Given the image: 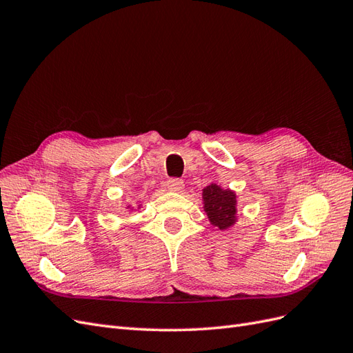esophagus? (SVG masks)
<instances>
[{
	"label": "esophagus",
	"instance_id": "obj_1",
	"mask_svg": "<svg viewBox=\"0 0 353 353\" xmlns=\"http://www.w3.org/2000/svg\"><path fill=\"white\" fill-rule=\"evenodd\" d=\"M168 188L170 191H175V193H181L184 190V181L179 178H170L168 181Z\"/></svg>",
	"mask_w": 353,
	"mask_h": 353
}]
</instances>
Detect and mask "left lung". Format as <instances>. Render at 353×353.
I'll list each match as a JSON object with an SVG mask.
<instances>
[{
    "instance_id": "8db88e82",
    "label": "left lung",
    "mask_w": 353,
    "mask_h": 353,
    "mask_svg": "<svg viewBox=\"0 0 353 353\" xmlns=\"http://www.w3.org/2000/svg\"><path fill=\"white\" fill-rule=\"evenodd\" d=\"M203 209L210 225L221 231L231 228L237 222V196L230 188H222L216 183L203 188Z\"/></svg>"
}]
</instances>
